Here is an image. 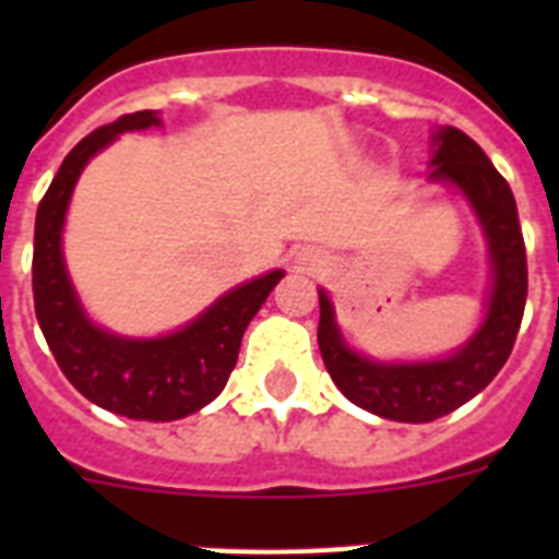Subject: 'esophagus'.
I'll return each instance as SVG.
<instances>
[{
    "label": "esophagus",
    "mask_w": 559,
    "mask_h": 559,
    "mask_svg": "<svg viewBox=\"0 0 559 559\" xmlns=\"http://www.w3.org/2000/svg\"><path fill=\"white\" fill-rule=\"evenodd\" d=\"M298 266H301V270H316V266H322V261H319L316 254H301V258H298Z\"/></svg>",
    "instance_id": "1"
}]
</instances>
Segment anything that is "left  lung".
<instances>
[{
    "mask_svg": "<svg viewBox=\"0 0 559 559\" xmlns=\"http://www.w3.org/2000/svg\"><path fill=\"white\" fill-rule=\"evenodd\" d=\"M432 144V179L464 191L490 246L493 287L476 336L435 362H373L345 345L331 298L319 289V350L333 382L359 408L403 424H429L476 397L511 357L528 298V261L511 186L455 127L438 130Z\"/></svg>",
    "mask_w": 559,
    "mask_h": 559,
    "instance_id": "obj_1",
    "label": "left lung"
}]
</instances>
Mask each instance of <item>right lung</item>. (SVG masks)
<instances>
[{
  "label": "right lung",
  "mask_w": 559,
  "mask_h": 559,
  "mask_svg": "<svg viewBox=\"0 0 559 559\" xmlns=\"http://www.w3.org/2000/svg\"><path fill=\"white\" fill-rule=\"evenodd\" d=\"M162 124L153 109L121 116L74 144L39 200L34 223V310L66 380L95 406L133 420H179L226 389L240 340L284 272H266L219 296L182 331L159 340H127L86 319L63 263V219L86 162L118 133Z\"/></svg>",
  "instance_id": "add662e5"
}]
</instances>
